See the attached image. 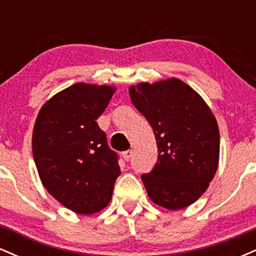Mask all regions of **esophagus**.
I'll return each instance as SVG.
<instances>
[{
	"label": "esophagus",
	"instance_id": "obj_1",
	"mask_svg": "<svg viewBox=\"0 0 256 256\" xmlns=\"http://www.w3.org/2000/svg\"><path fill=\"white\" fill-rule=\"evenodd\" d=\"M132 152H134L132 150H126L122 152V158H124L125 161H130V158L132 156Z\"/></svg>",
	"mask_w": 256,
	"mask_h": 256
}]
</instances>
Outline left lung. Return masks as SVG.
I'll return each instance as SVG.
<instances>
[{
  "label": "left lung",
  "mask_w": 256,
  "mask_h": 256,
  "mask_svg": "<svg viewBox=\"0 0 256 256\" xmlns=\"http://www.w3.org/2000/svg\"><path fill=\"white\" fill-rule=\"evenodd\" d=\"M128 92L156 140V164L142 176L149 198L168 210H183L204 195L218 168L216 116L192 86L174 77L131 85Z\"/></svg>",
  "instance_id": "left-lung-1"
}]
</instances>
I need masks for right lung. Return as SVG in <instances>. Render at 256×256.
Instances as JSON below:
<instances>
[{"instance_id": "1", "label": "right lung", "mask_w": 256, "mask_h": 256, "mask_svg": "<svg viewBox=\"0 0 256 256\" xmlns=\"http://www.w3.org/2000/svg\"><path fill=\"white\" fill-rule=\"evenodd\" d=\"M116 90L113 85L76 83L49 98L34 122L32 152L40 182L77 214L107 207L120 174L118 155L96 122Z\"/></svg>"}]
</instances>
